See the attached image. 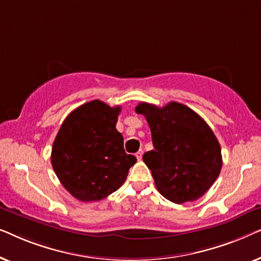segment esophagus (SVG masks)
<instances>
[{
  "instance_id": "34e87169",
  "label": "esophagus",
  "mask_w": 261,
  "mask_h": 261,
  "mask_svg": "<svg viewBox=\"0 0 261 261\" xmlns=\"http://www.w3.org/2000/svg\"><path fill=\"white\" fill-rule=\"evenodd\" d=\"M135 156H137L138 160H141L142 159V151H139L135 153Z\"/></svg>"
}]
</instances>
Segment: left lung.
<instances>
[{
	"mask_svg": "<svg viewBox=\"0 0 261 261\" xmlns=\"http://www.w3.org/2000/svg\"><path fill=\"white\" fill-rule=\"evenodd\" d=\"M135 112L146 117L151 128L154 148L142 159L158 191L177 204L202 197L222 167L220 144L208 123L178 102L163 108L141 102Z\"/></svg>",
	"mask_w": 261,
	"mask_h": 261,
	"instance_id": "obj_1",
	"label": "left lung"
}]
</instances>
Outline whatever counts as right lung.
<instances>
[{
	"instance_id": "add662e5",
	"label": "right lung",
	"mask_w": 261,
	"mask_h": 261,
	"mask_svg": "<svg viewBox=\"0 0 261 261\" xmlns=\"http://www.w3.org/2000/svg\"><path fill=\"white\" fill-rule=\"evenodd\" d=\"M121 107L99 99L71 112L53 142L51 163L63 187L82 202L101 201L126 180L137 158L116 129Z\"/></svg>"
}]
</instances>
